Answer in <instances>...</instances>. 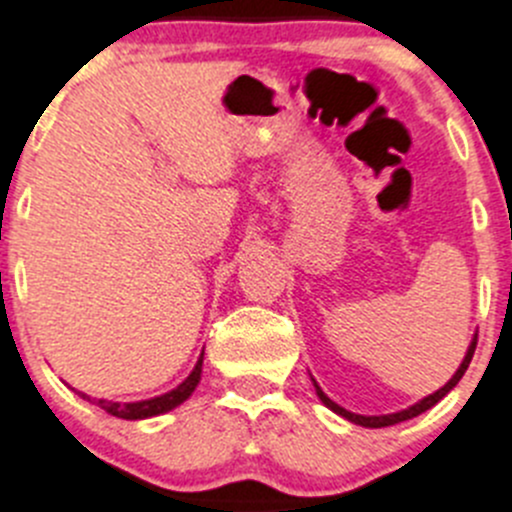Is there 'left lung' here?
Here are the masks:
<instances>
[{"label":"left lung","instance_id":"obj_1","mask_svg":"<svg viewBox=\"0 0 512 512\" xmlns=\"http://www.w3.org/2000/svg\"><path fill=\"white\" fill-rule=\"evenodd\" d=\"M475 348H477V335L472 337L470 348H467V353H464V358H462V363H459L457 373H454L452 378H449V381L444 383L442 388H439V391L429 393V396H424V398H421V401H416L414 406H409V409H401V411H396V414H381V416H363V414H353V411L342 409L340 403H335V401H332V398L327 396V393L322 391L320 386H317V381H314V378H312V383H314V391H317V396H320V401L325 403L327 409H330V411H335L337 416H342V419L353 421V424H358V426H365V429H381V426H393V424H401V421H409V419H414V416H419V414H424V411H429L431 406H434V403H439V401H442V398L447 396V393L452 391V388L457 386L459 381H462L464 370L470 368V360H472V355H475Z\"/></svg>","mask_w":512,"mask_h":512}]
</instances>
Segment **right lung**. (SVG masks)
<instances>
[{"label": "right lung", "instance_id": "1", "mask_svg": "<svg viewBox=\"0 0 512 512\" xmlns=\"http://www.w3.org/2000/svg\"><path fill=\"white\" fill-rule=\"evenodd\" d=\"M200 375H203V353H200L198 363H195V368H192V373L187 375L185 381L180 383L177 388H172V391L162 393V396H154V398H144V401H109V398H91L88 393H81V391H73L78 393L81 398H86V401L96 403V406H101L106 414L111 416H119V419H126V421H139V419H149V416H159V414H167V411L177 409L180 403H185L187 398L192 396V391L198 388L200 383Z\"/></svg>", "mask_w": 512, "mask_h": 512}]
</instances>
